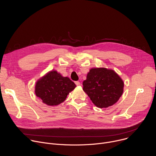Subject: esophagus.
Segmentation results:
<instances>
[{
	"mask_svg": "<svg viewBox=\"0 0 156 156\" xmlns=\"http://www.w3.org/2000/svg\"><path fill=\"white\" fill-rule=\"evenodd\" d=\"M75 84L76 85V86H80L81 84H80V83L79 82V81H75Z\"/></svg>",
	"mask_w": 156,
	"mask_h": 156,
	"instance_id": "esophagus-1",
	"label": "esophagus"
}]
</instances>
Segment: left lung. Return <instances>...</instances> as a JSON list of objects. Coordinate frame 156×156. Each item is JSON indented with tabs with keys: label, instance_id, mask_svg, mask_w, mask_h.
<instances>
[{
	"label": "left lung",
	"instance_id": "left-lung-1",
	"mask_svg": "<svg viewBox=\"0 0 156 156\" xmlns=\"http://www.w3.org/2000/svg\"><path fill=\"white\" fill-rule=\"evenodd\" d=\"M83 91L99 108H107L115 104L123 92L124 83L113 70L91 69L83 83Z\"/></svg>",
	"mask_w": 156,
	"mask_h": 156
}]
</instances>
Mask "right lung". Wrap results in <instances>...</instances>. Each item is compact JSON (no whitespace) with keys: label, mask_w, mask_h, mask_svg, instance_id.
Instances as JSON below:
<instances>
[{"label":"right lung","mask_w":156,"mask_h":156,"mask_svg":"<svg viewBox=\"0 0 156 156\" xmlns=\"http://www.w3.org/2000/svg\"><path fill=\"white\" fill-rule=\"evenodd\" d=\"M76 87L75 84L68 77H63L52 70L37 80L35 94L48 105H57L63 102L70 92Z\"/></svg>","instance_id":"right-lung-1"}]
</instances>
